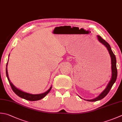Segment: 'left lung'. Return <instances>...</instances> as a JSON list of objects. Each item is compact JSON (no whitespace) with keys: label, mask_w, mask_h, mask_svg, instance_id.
I'll return each instance as SVG.
<instances>
[{"label":"left lung","mask_w":122,"mask_h":122,"mask_svg":"<svg viewBox=\"0 0 122 122\" xmlns=\"http://www.w3.org/2000/svg\"><path fill=\"white\" fill-rule=\"evenodd\" d=\"M98 40L102 44L104 45V46H105L107 50L108 51V52L109 54H110L111 58V64H112V78L110 80V81L107 85L106 88H105L103 92H102L101 94H100L98 96L95 98L94 99H87L86 101L88 102H96L99 100H101L102 98L105 97L106 95L108 94L109 92L110 91L111 89L112 88L114 83L116 81L117 77V67H116V59L115 54L113 53V51L111 49V47L110 46L109 44L105 41V40H104L99 35L97 36Z\"/></svg>","instance_id":"1"}]
</instances>
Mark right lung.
Listing matches in <instances>:
<instances>
[{
    "mask_svg": "<svg viewBox=\"0 0 122 122\" xmlns=\"http://www.w3.org/2000/svg\"><path fill=\"white\" fill-rule=\"evenodd\" d=\"M7 65H8V62L7 63V65H6V76L7 79H8V81L9 82V84H10L11 88L12 90H13V92L15 93V94L18 96L19 97H20V98H22L23 99H25L26 100H27V101H39V100L41 99L42 98L46 96V95L48 94V93L50 92V90L52 89V86L50 88V89L46 91V92H45L43 94H29V93L26 92H24L21 90H20L18 88H17L15 86H14L13 83H11L10 81V79H9V77H8V72H7Z\"/></svg>",
    "mask_w": 122,
    "mask_h": 122,
    "instance_id": "1",
    "label": "right lung"
}]
</instances>
